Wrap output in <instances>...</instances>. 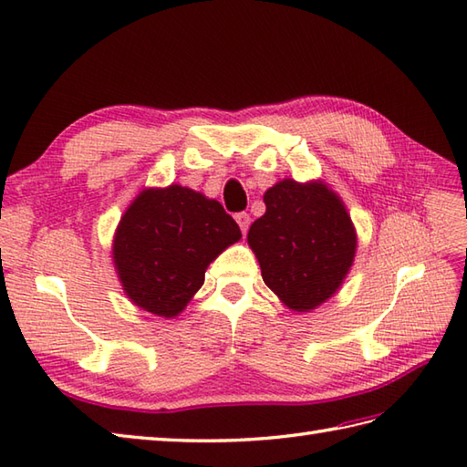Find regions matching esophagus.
<instances>
[{"instance_id":"34e87169","label":"esophagus","mask_w":467,"mask_h":467,"mask_svg":"<svg viewBox=\"0 0 467 467\" xmlns=\"http://www.w3.org/2000/svg\"><path fill=\"white\" fill-rule=\"evenodd\" d=\"M234 218H236V223H239V226H241V233L246 234V231H249V226H251V216L246 214V213H239Z\"/></svg>"}]
</instances>
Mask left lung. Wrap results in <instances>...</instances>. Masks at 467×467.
<instances>
[{
  "mask_svg": "<svg viewBox=\"0 0 467 467\" xmlns=\"http://www.w3.org/2000/svg\"><path fill=\"white\" fill-rule=\"evenodd\" d=\"M266 213L249 228L263 281L293 311H311L349 273L357 234L343 201L321 181L276 182L265 192Z\"/></svg>",
  "mask_w": 467,
  "mask_h": 467,
  "instance_id": "8db88e82",
  "label": "left lung"
}]
</instances>
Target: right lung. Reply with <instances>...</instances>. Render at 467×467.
<instances>
[{"label":"right lung","mask_w":467,"mask_h":467,"mask_svg":"<svg viewBox=\"0 0 467 467\" xmlns=\"http://www.w3.org/2000/svg\"><path fill=\"white\" fill-rule=\"evenodd\" d=\"M239 239L218 201L181 184L144 188L116 228L112 259L128 299L171 319L201 289L206 266Z\"/></svg>","instance_id":"add662e5"}]
</instances>
